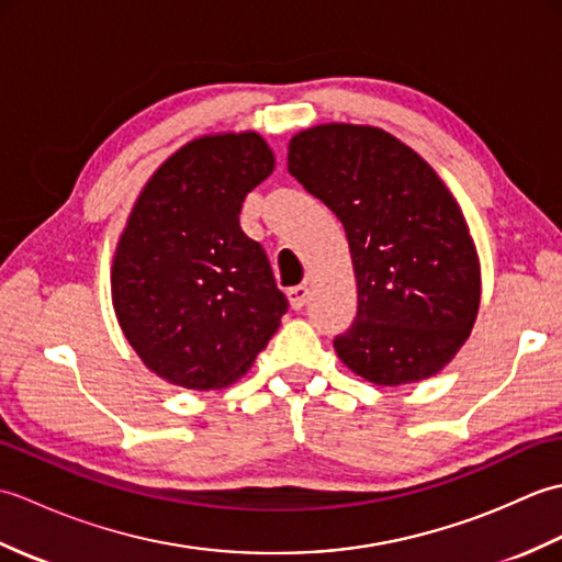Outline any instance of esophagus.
<instances>
[{"instance_id": "34e87169", "label": "esophagus", "mask_w": 562, "mask_h": 562, "mask_svg": "<svg viewBox=\"0 0 562 562\" xmlns=\"http://www.w3.org/2000/svg\"><path fill=\"white\" fill-rule=\"evenodd\" d=\"M288 296H290L292 308H296V312H302V308H304L306 302H308V288H306V284H296V288H292V290L288 292Z\"/></svg>"}]
</instances>
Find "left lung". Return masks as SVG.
<instances>
[{
  "label": "left lung",
  "instance_id": "obj_1",
  "mask_svg": "<svg viewBox=\"0 0 562 562\" xmlns=\"http://www.w3.org/2000/svg\"><path fill=\"white\" fill-rule=\"evenodd\" d=\"M288 169L348 234L357 316L333 340L342 364L379 386L437 374L481 304L479 254L441 178L384 130L348 123L294 135Z\"/></svg>",
  "mask_w": 562,
  "mask_h": 562
}]
</instances>
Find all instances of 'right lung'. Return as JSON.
Segmentation results:
<instances>
[{
  "mask_svg": "<svg viewBox=\"0 0 562 562\" xmlns=\"http://www.w3.org/2000/svg\"><path fill=\"white\" fill-rule=\"evenodd\" d=\"M272 169L258 133L198 137L154 171L130 212L113 308L139 360L176 386L234 384L288 312L266 250L238 224Z\"/></svg>",
  "mask_w": 562,
  "mask_h": 562,
  "instance_id": "obj_1",
  "label": "right lung"
}]
</instances>
